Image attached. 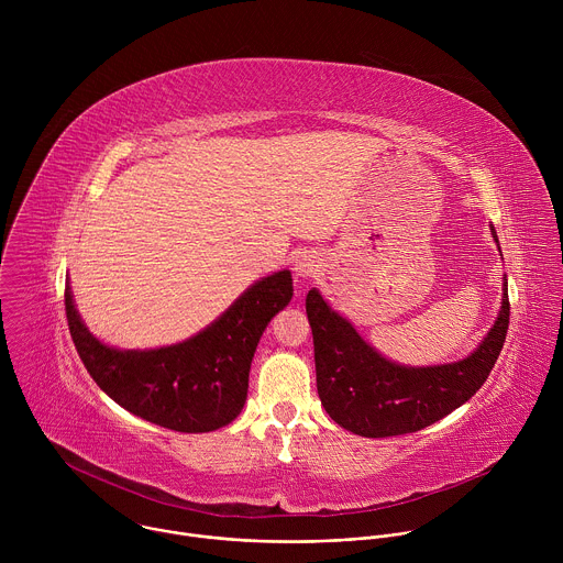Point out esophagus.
Wrapping results in <instances>:
<instances>
[{
  "mask_svg": "<svg viewBox=\"0 0 563 563\" xmlns=\"http://www.w3.org/2000/svg\"><path fill=\"white\" fill-rule=\"evenodd\" d=\"M294 272H296L298 278H313V276L320 272V265H318V261H313L311 256H302V258L296 261Z\"/></svg>",
  "mask_w": 563,
  "mask_h": 563,
  "instance_id": "esophagus-1",
  "label": "esophagus"
}]
</instances>
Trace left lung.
<instances>
[{"label": "left lung", "instance_id": "left-lung-1", "mask_svg": "<svg viewBox=\"0 0 563 563\" xmlns=\"http://www.w3.org/2000/svg\"><path fill=\"white\" fill-rule=\"evenodd\" d=\"M493 238L497 240L495 229ZM305 309L313 334L320 404L341 428L367 439L419 432L461 408L493 372L510 323L508 283H504L495 325L467 358L406 367L369 347L318 289H309Z\"/></svg>", "mask_w": 563, "mask_h": 563}]
</instances>
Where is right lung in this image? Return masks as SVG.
<instances>
[{"label":"right lung","mask_w":563,"mask_h":563,"mask_svg":"<svg viewBox=\"0 0 563 563\" xmlns=\"http://www.w3.org/2000/svg\"><path fill=\"white\" fill-rule=\"evenodd\" d=\"M291 294V274L276 272L200 334L144 352L100 343L79 318L68 285L64 305L79 358L118 406L159 428L198 434L231 423L243 410L258 341Z\"/></svg>","instance_id":"1"}]
</instances>
